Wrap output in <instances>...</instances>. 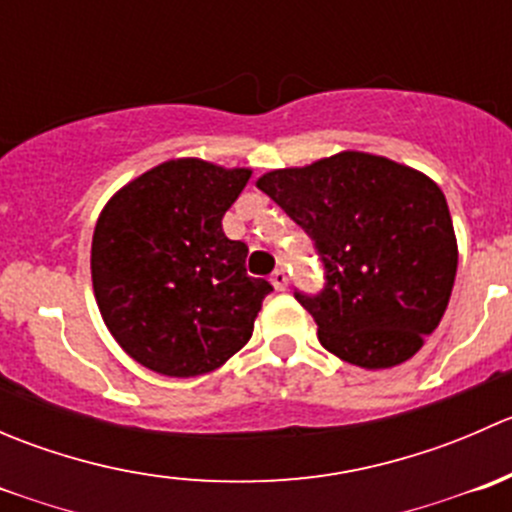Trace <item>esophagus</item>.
<instances>
[{
    "mask_svg": "<svg viewBox=\"0 0 512 512\" xmlns=\"http://www.w3.org/2000/svg\"><path fill=\"white\" fill-rule=\"evenodd\" d=\"M270 282L275 285L277 292H285V289H287V272L285 270H275V272H272Z\"/></svg>",
    "mask_w": 512,
    "mask_h": 512,
    "instance_id": "esophagus-1",
    "label": "esophagus"
}]
</instances>
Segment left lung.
Returning a JSON list of instances; mask_svg holds the SVG:
<instances>
[{
	"mask_svg": "<svg viewBox=\"0 0 512 512\" xmlns=\"http://www.w3.org/2000/svg\"><path fill=\"white\" fill-rule=\"evenodd\" d=\"M314 242L319 294L294 292L327 352L361 369L411 359L451 299L458 245L446 195L409 165L344 151L257 180Z\"/></svg>",
	"mask_w": 512,
	"mask_h": 512,
	"instance_id": "obj_1",
	"label": "left lung"
}]
</instances>
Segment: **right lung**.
<instances>
[{
	"instance_id": "right-lung-1",
	"label": "right lung",
	"mask_w": 512,
	"mask_h": 512,
	"mask_svg": "<svg viewBox=\"0 0 512 512\" xmlns=\"http://www.w3.org/2000/svg\"><path fill=\"white\" fill-rule=\"evenodd\" d=\"M250 175L198 158L168 160L123 185L98 215V309L123 352L146 369L178 379L208 374L250 342L272 285L247 275V245L223 232V215Z\"/></svg>"
}]
</instances>
